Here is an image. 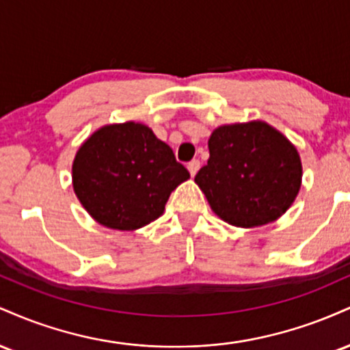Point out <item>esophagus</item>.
I'll use <instances>...</instances> for the list:
<instances>
[{
  "label": "esophagus",
  "mask_w": 350,
  "mask_h": 350,
  "mask_svg": "<svg viewBox=\"0 0 350 350\" xmlns=\"http://www.w3.org/2000/svg\"><path fill=\"white\" fill-rule=\"evenodd\" d=\"M199 167H200V163L198 161V159H192V161L187 164V170H189V172H191V176H192V178H194V176L198 174Z\"/></svg>",
  "instance_id": "esophagus-1"
}]
</instances>
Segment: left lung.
<instances>
[{"label": "left lung", "instance_id": "8db88e82", "mask_svg": "<svg viewBox=\"0 0 350 350\" xmlns=\"http://www.w3.org/2000/svg\"><path fill=\"white\" fill-rule=\"evenodd\" d=\"M208 152L194 180L224 222L262 227L295 202L303 179L299 152L271 124L262 120L222 124L208 138Z\"/></svg>", "mask_w": 350, "mask_h": 350}]
</instances>
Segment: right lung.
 <instances>
[{
  "mask_svg": "<svg viewBox=\"0 0 350 350\" xmlns=\"http://www.w3.org/2000/svg\"><path fill=\"white\" fill-rule=\"evenodd\" d=\"M189 178L171 148L136 122L98 128L72 163L80 204L111 230H138L161 217L171 192Z\"/></svg>",
  "mask_w": 350,
  "mask_h": 350,
  "instance_id": "obj_1",
  "label": "right lung"
}]
</instances>
